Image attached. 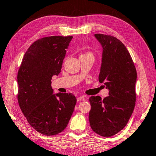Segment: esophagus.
I'll return each mask as SVG.
<instances>
[{"label":"esophagus","instance_id":"1","mask_svg":"<svg viewBox=\"0 0 156 156\" xmlns=\"http://www.w3.org/2000/svg\"><path fill=\"white\" fill-rule=\"evenodd\" d=\"M85 97H84V96H78V97L77 98V101H85Z\"/></svg>","mask_w":156,"mask_h":156}]
</instances>
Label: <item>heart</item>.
<instances>
[{
	"mask_svg": "<svg viewBox=\"0 0 156 156\" xmlns=\"http://www.w3.org/2000/svg\"><path fill=\"white\" fill-rule=\"evenodd\" d=\"M86 54H91V53H86ZM86 54H84V55H86Z\"/></svg>",
	"mask_w": 156,
	"mask_h": 156,
	"instance_id": "b5f03b06",
	"label": "heart"
}]
</instances>
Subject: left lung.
<instances>
[{
    "mask_svg": "<svg viewBox=\"0 0 156 156\" xmlns=\"http://www.w3.org/2000/svg\"><path fill=\"white\" fill-rule=\"evenodd\" d=\"M103 48L98 80L104 83L109 96L89 98L90 126L94 132L105 137L122 130L131 117L136 101L137 71L129 52L115 37L95 34Z\"/></svg>",
    "mask_w": 156,
    "mask_h": 156,
    "instance_id": "8db88e82",
    "label": "left lung"
}]
</instances>
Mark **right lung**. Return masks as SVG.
I'll return each mask as SVG.
<instances>
[{"instance_id": "add662e5", "label": "right lung", "mask_w": 156, "mask_h": 156, "mask_svg": "<svg viewBox=\"0 0 156 156\" xmlns=\"http://www.w3.org/2000/svg\"><path fill=\"white\" fill-rule=\"evenodd\" d=\"M72 36H51L38 39L25 53L17 75L18 102L29 124L47 136L62 132L76 104L71 93L54 94L53 76L60 73Z\"/></svg>"}]
</instances>
